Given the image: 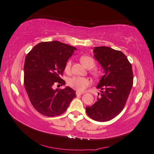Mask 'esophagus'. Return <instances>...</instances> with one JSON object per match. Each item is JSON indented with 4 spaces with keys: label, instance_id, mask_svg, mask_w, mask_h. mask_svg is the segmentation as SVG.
<instances>
[{
    "label": "esophagus",
    "instance_id": "obj_1",
    "mask_svg": "<svg viewBox=\"0 0 154 154\" xmlns=\"http://www.w3.org/2000/svg\"><path fill=\"white\" fill-rule=\"evenodd\" d=\"M83 93H81V92H78V91H76V94H77V96H80V95H81V94H83Z\"/></svg>",
    "mask_w": 154,
    "mask_h": 154
}]
</instances>
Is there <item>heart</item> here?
<instances>
[{"mask_svg": "<svg viewBox=\"0 0 154 154\" xmlns=\"http://www.w3.org/2000/svg\"><path fill=\"white\" fill-rule=\"evenodd\" d=\"M80 61L85 67L87 69H92L95 66V63L92 57L87 55H83L81 57ZM71 67V61H68L65 65V71H69ZM94 74L97 75V72H94ZM68 85L71 87L72 89L76 90L78 92H82L86 87L89 85L90 81L85 77H73L69 79L67 81Z\"/></svg>", "mask_w": 154, "mask_h": 154, "instance_id": "heart-1", "label": "heart"}]
</instances>
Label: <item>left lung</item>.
<instances>
[{
    "instance_id": "left-lung-1",
    "label": "left lung",
    "mask_w": 154,
    "mask_h": 154,
    "mask_svg": "<svg viewBox=\"0 0 154 154\" xmlns=\"http://www.w3.org/2000/svg\"><path fill=\"white\" fill-rule=\"evenodd\" d=\"M93 53L104 75L97 86L101 90L100 96L92 106L86 107V112L94 120L106 122L125 106L133 85L132 65L122 51L109 47H94Z\"/></svg>"
}]
</instances>
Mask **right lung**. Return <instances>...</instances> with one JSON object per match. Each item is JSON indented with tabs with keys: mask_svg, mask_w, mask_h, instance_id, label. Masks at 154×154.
Wrapping results in <instances>:
<instances>
[{
	"mask_svg": "<svg viewBox=\"0 0 154 154\" xmlns=\"http://www.w3.org/2000/svg\"><path fill=\"white\" fill-rule=\"evenodd\" d=\"M76 48L58 41L39 43L27 54L24 63L25 89L34 109L43 115L55 116L67 110L76 93L69 87L54 89Z\"/></svg>",
	"mask_w": 154,
	"mask_h": 154,
	"instance_id": "add662e5",
	"label": "right lung"
}]
</instances>
